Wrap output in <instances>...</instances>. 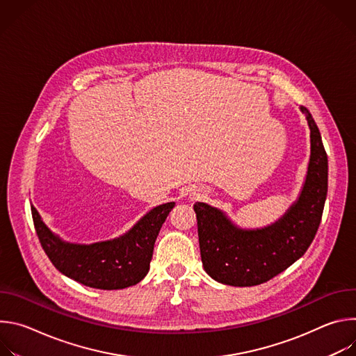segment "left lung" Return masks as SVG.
Masks as SVG:
<instances>
[{
	"instance_id": "left-lung-1",
	"label": "left lung",
	"mask_w": 356,
	"mask_h": 356,
	"mask_svg": "<svg viewBox=\"0 0 356 356\" xmlns=\"http://www.w3.org/2000/svg\"><path fill=\"white\" fill-rule=\"evenodd\" d=\"M310 128V161L298 197L270 225L241 228L225 211L197 201L201 262L216 282L246 287L265 283L300 259L321 222L328 190V158L310 111L300 106Z\"/></svg>"
}]
</instances>
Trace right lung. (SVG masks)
Returning a JSON list of instances; mask_svg holds the SVG:
<instances>
[{
  "label": "right lung",
  "instance_id": "add662e5",
  "mask_svg": "<svg viewBox=\"0 0 356 356\" xmlns=\"http://www.w3.org/2000/svg\"><path fill=\"white\" fill-rule=\"evenodd\" d=\"M175 204L156 206L125 234L94 243L65 241L43 222L33 206L31 211L40 245L60 273L92 289L118 290L147 275L155 241Z\"/></svg>",
  "mask_w": 356,
  "mask_h": 356
}]
</instances>
